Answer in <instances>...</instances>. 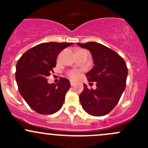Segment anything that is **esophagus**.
I'll return each instance as SVG.
<instances>
[{
	"label": "esophagus",
	"instance_id": "obj_1",
	"mask_svg": "<svg viewBox=\"0 0 148 148\" xmlns=\"http://www.w3.org/2000/svg\"><path fill=\"white\" fill-rule=\"evenodd\" d=\"M70 84H71V86H74V85L75 84V82L73 81H70Z\"/></svg>",
	"mask_w": 148,
	"mask_h": 148
}]
</instances>
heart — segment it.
<instances>
[{"mask_svg":"<svg viewBox=\"0 0 148 148\" xmlns=\"http://www.w3.org/2000/svg\"><path fill=\"white\" fill-rule=\"evenodd\" d=\"M68 76L72 79H77L79 76V72L77 70H71L68 73Z\"/></svg>","mask_w":148,"mask_h":148,"instance_id":"b5f03b06","label":"heart"}]
</instances>
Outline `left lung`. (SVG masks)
Segmentation results:
<instances>
[{
  "mask_svg": "<svg viewBox=\"0 0 148 148\" xmlns=\"http://www.w3.org/2000/svg\"><path fill=\"white\" fill-rule=\"evenodd\" d=\"M92 53L95 66L86 74L89 82H95L96 89L84 84L79 95L84 110L93 116H104L114 108L126 86L127 68L124 59L112 49L97 42L77 43Z\"/></svg>",
  "mask_w": 148,
  "mask_h": 148,
  "instance_id": "obj_1",
  "label": "left lung"
}]
</instances>
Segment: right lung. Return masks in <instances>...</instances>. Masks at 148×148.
<instances>
[{"label":"right lung","mask_w":148,"mask_h":148,"mask_svg":"<svg viewBox=\"0 0 148 148\" xmlns=\"http://www.w3.org/2000/svg\"><path fill=\"white\" fill-rule=\"evenodd\" d=\"M72 43H42L25 52L16 64V80L21 96L36 112L51 114L61 109L71 84L62 77L56 84H49L60 51Z\"/></svg>","instance_id":"obj_1"}]
</instances>
